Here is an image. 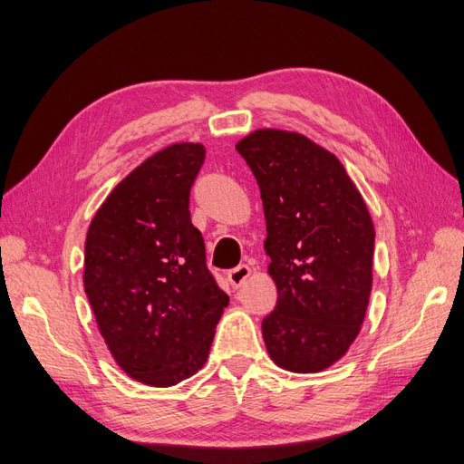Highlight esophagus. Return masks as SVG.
<instances>
[{
  "instance_id": "1",
  "label": "esophagus",
  "mask_w": 464,
  "mask_h": 464,
  "mask_svg": "<svg viewBox=\"0 0 464 464\" xmlns=\"http://www.w3.org/2000/svg\"><path fill=\"white\" fill-rule=\"evenodd\" d=\"M250 267L246 266V264H241V266H237L235 270H231L229 274H227V277H229V283L231 285L235 287V289H238V287H243L245 285V281L250 277Z\"/></svg>"
}]
</instances>
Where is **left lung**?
I'll return each mask as SVG.
<instances>
[{"mask_svg":"<svg viewBox=\"0 0 464 464\" xmlns=\"http://www.w3.org/2000/svg\"><path fill=\"white\" fill-rule=\"evenodd\" d=\"M256 177L267 274L277 304L262 320L283 370L316 373L345 356L372 291L373 223L343 163L301 132L256 129L237 142Z\"/></svg>","mask_w":464,"mask_h":464,"instance_id":"8db88e82","label":"left lung"}]
</instances>
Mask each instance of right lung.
<instances>
[{
  "instance_id": "right-lung-1",
  "label": "right lung",
  "mask_w": 464,
  "mask_h": 464,
  "mask_svg": "<svg viewBox=\"0 0 464 464\" xmlns=\"http://www.w3.org/2000/svg\"><path fill=\"white\" fill-rule=\"evenodd\" d=\"M206 156L177 142L134 168L98 208L84 245V291L117 366L169 387L210 354L229 296L206 267L188 194Z\"/></svg>"
}]
</instances>
